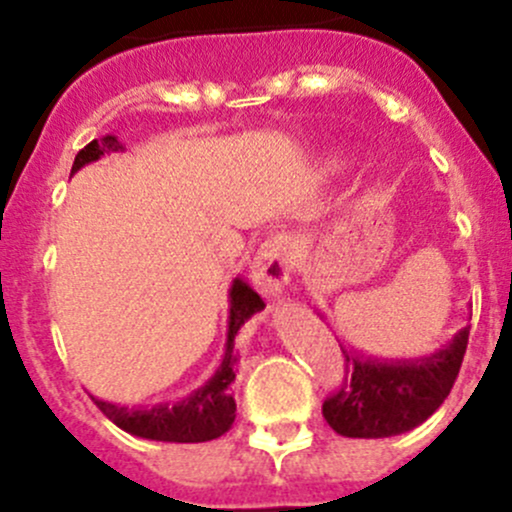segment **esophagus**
I'll use <instances>...</instances> for the list:
<instances>
[{
    "mask_svg": "<svg viewBox=\"0 0 512 512\" xmlns=\"http://www.w3.org/2000/svg\"><path fill=\"white\" fill-rule=\"evenodd\" d=\"M291 279V243L286 235L265 240L252 262V282L267 296H279Z\"/></svg>",
    "mask_w": 512,
    "mask_h": 512,
    "instance_id": "obj_1",
    "label": "esophagus"
}]
</instances>
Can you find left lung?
Listing matches in <instances>:
<instances>
[{"label": "left lung", "instance_id": "obj_1", "mask_svg": "<svg viewBox=\"0 0 512 512\" xmlns=\"http://www.w3.org/2000/svg\"><path fill=\"white\" fill-rule=\"evenodd\" d=\"M466 342L469 328L435 355L398 362H379L340 345L345 376L325 398L323 418L345 437H391L418 428L452 391Z\"/></svg>", "mask_w": 512, "mask_h": 512}]
</instances>
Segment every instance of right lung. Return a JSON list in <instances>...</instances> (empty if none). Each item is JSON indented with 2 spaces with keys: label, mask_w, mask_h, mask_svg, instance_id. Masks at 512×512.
<instances>
[{
  "label": "right lung",
  "mask_w": 512,
  "mask_h": 512,
  "mask_svg": "<svg viewBox=\"0 0 512 512\" xmlns=\"http://www.w3.org/2000/svg\"><path fill=\"white\" fill-rule=\"evenodd\" d=\"M123 145L116 140V136H104L99 140H92L89 145L77 153L75 162H72V174L80 167L89 165V162L99 160L104 153H114L121 150ZM265 308V301L252 291L243 279H235L230 286V316H228V340H226V355H223L221 367L216 374L187 396L184 401L174 403H160L153 408H128L116 406V403L99 401L97 408L114 425L121 430L131 432L136 437H145V440H160V442H209L221 437L223 432L230 430L235 420V398L230 393V384L235 381L233 364L238 362L235 357V335L243 328L245 320L255 316L257 311Z\"/></svg>",
  "instance_id": "right-lung-1"
}]
</instances>
